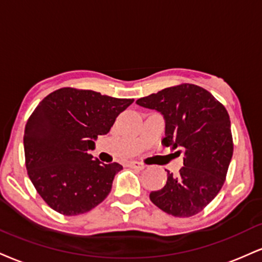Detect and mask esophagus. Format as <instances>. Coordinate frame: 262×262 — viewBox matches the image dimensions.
Returning a JSON list of instances; mask_svg holds the SVG:
<instances>
[{
	"label": "esophagus",
	"mask_w": 262,
	"mask_h": 262,
	"mask_svg": "<svg viewBox=\"0 0 262 262\" xmlns=\"http://www.w3.org/2000/svg\"><path fill=\"white\" fill-rule=\"evenodd\" d=\"M128 166L130 167V168H134V169H139V171H141V169L145 168V165L144 163L141 162H138V161H132L128 163Z\"/></svg>",
	"instance_id": "1"
}]
</instances>
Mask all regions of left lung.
Here are the masks:
<instances>
[{
    "mask_svg": "<svg viewBox=\"0 0 262 262\" xmlns=\"http://www.w3.org/2000/svg\"><path fill=\"white\" fill-rule=\"evenodd\" d=\"M137 105L161 113L162 144L184 154V167L177 176L167 171L166 185L151 191L150 200L172 216L196 215L221 190L232 160L228 112L212 94L194 84L166 88L137 100Z\"/></svg>",
    "mask_w": 262,
    "mask_h": 262,
    "instance_id": "left-lung-1",
    "label": "left lung"
}]
</instances>
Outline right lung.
<instances>
[{
    "label": "right lung",
    "mask_w": 262,
    "mask_h": 262,
    "mask_svg": "<svg viewBox=\"0 0 262 262\" xmlns=\"http://www.w3.org/2000/svg\"><path fill=\"white\" fill-rule=\"evenodd\" d=\"M133 99L63 88L47 95L28 119L25 165L34 187L51 209L66 216L88 212L106 199L119 163L100 162L89 151Z\"/></svg>",
    "instance_id": "right-lung-1"
}]
</instances>
